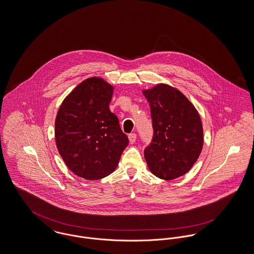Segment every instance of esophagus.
I'll return each instance as SVG.
<instances>
[{
  "label": "esophagus",
  "mask_w": 254,
  "mask_h": 254,
  "mask_svg": "<svg viewBox=\"0 0 254 254\" xmlns=\"http://www.w3.org/2000/svg\"><path fill=\"white\" fill-rule=\"evenodd\" d=\"M128 140H129L130 144H134V142L136 141V134L135 133H130L128 135Z\"/></svg>",
  "instance_id": "34e87169"
}]
</instances>
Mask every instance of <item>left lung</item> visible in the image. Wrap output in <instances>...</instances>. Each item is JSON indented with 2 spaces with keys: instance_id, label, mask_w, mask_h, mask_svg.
<instances>
[{
  "instance_id": "left-lung-1",
  "label": "left lung",
  "mask_w": 254,
  "mask_h": 254,
  "mask_svg": "<svg viewBox=\"0 0 254 254\" xmlns=\"http://www.w3.org/2000/svg\"><path fill=\"white\" fill-rule=\"evenodd\" d=\"M151 107L154 138L144 151L150 171L159 179L174 180L187 174L204 144L200 115L180 90L159 83L142 91Z\"/></svg>"
}]
</instances>
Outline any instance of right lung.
Masks as SVG:
<instances>
[{"mask_svg":"<svg viewBox=\"0 0 254 254\" xmlns=\"http://www.w3.org/2000/svg\"><path fill=\"white\" fill-rule=\"evenodd\" d=\"M114 87L100 77L78 84L63 100L55 120L59 154L75 175L95 181L115 171L128 145L109 109Z\"/></svg>","mask_w":254,"mask_h":254,"instance_id":"1","label":"right lung"}]
</instances>
